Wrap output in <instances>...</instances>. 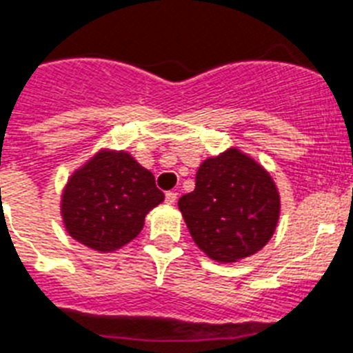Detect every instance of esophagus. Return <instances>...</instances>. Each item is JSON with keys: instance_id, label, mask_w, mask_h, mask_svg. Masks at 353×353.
I'll use <instances>...</instances> for the list:
<instances>
[{"instance_id": "1", "label": "esophagus", "mask_w": 353, "mask_h": 353, "mask_svg": "<svg viewBox=\"0 0 353 353\" xmlns=\"http://www.w3.org/2000/svg\"><path fill=\"white\" fill-rule=\"evenodd\" d=\"M176 199H177L176 192H167V194H165V201H167L168 204H174L176 203Z\"/></svg>"}]
</instances>
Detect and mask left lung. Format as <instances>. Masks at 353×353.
I'll use <instances>...</instances> for the list:
<instances>
[{"label":"left lung","mask_w":353,"mask_h":353,"mask_svg":"<svg viewBox=\"0 0 353 353\" xmlns=\"http://www.w3.org/2000/svg\"><path fill=\"white\" fill-rule=\"evenodd\" d=\"M177 206L197 248L215 262L233 263L271 241L280 194L259 161L232 147L201 163L194 192Z\"/></svg>","instance_id":"1"}]
</instances>
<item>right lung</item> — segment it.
Listing matches in <instances>:
<instances>
[{
	"label": "right lung",
	"instance_id": "right-lung-1",
	"mask_svg": "<svg viewBox=\"0 0 353 353\" xmlns=\"http://www.w3.org/2000/svg\"><path fill=\"white\" fill-rule=\"evenodd\" d=\"M163 199L152 172L131 154L102 149L70 176L61 215L71 239L111 253L140 235L145 215Z\"/></svg>",
	"mask_w": 353,
	"mask_h": 353
}]
</instances>
